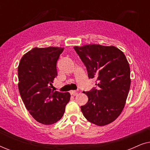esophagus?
Masks as SVG:
<instances>
[{"label":"esophagus","mask_w":150,"mask_h":150,"mask_svg":"<svg viewBox=\"0 0 150 150\" xmlns=\"http://www.w3.org/2000/svg\"><path fill=\"white\" fill-rule=\"evenodd\" d=\"M69 93H70L71 95L76 96L77 94V91H69Z\"/></svg>","instance_id":"esophagus-1"}]
</instances>
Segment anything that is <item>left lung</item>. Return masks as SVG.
<instances>
[{
	"mask_svg": "<svg viewBox=\"0 0 150 150\" xmlns=\"http://www.w3.org/2000/svg\"><path fill=\"white\" fill-rule=\"evenodd\" d=\"M96 87L83 91L88 102L81 106L87 120L98 126L115 120L125 106L130 87V69L123 52L115 46L91 44L74 47Z\"/></svg>",
	"mask_w": 150,
	"mask_h": 150,
	"instance_id": "obj_1",
	"label": "left lung"
}]
</instances>
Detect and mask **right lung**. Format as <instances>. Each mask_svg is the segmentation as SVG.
Masks as SVG:
<instances>
[{
    "instance_id": "1",
    "label": "right lung",
    "mask_w": 150,
    "mask_h": 150,
    "mask_svg": "<svg viewBox=\"0 0 150 150\" xmlns=\"http://www.w3.org/2000/svg\"><path fill=\"white\" fill-rule=\"evenodd\" d=\"M63 48H35L22 57L18 68V89L26 109L37 122L53 124L64 114L70 100L69 92L50 86L57 76V62Z\"/></svg>"
}]
</instances>
